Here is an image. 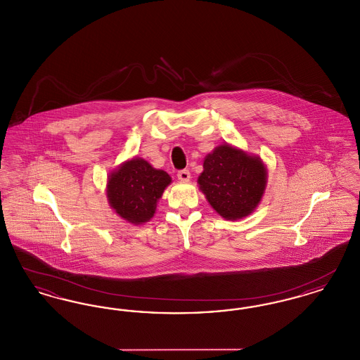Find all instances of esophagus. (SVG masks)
<instances>
[{"mask_svg":"<svg viewBox=\"0 0 360 360\" xmlns=\"http://www.w3.org/2000/svg\"><path fill=\"white\" fill-rule=\"evenodd\" d=\"M176 176H178L179 181L188 182V179H190V172L188 170H179L178 174H176Z\"/></svg>","mask_w":360,"mask_h":360,"instance_id":"esophagus-1","label":"esophagus"}]
</instances>
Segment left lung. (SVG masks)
Returning <instances> with one entry per match:
<instances>
[{"mask_svg":"<svg viewBox=\"0 0 360 360\" xmlns=\"http://www.w3.org/2000/svg\"><path fill=\"white\" fill-rule=\"evenodd\" d=\"M266 175V167L259 158L223 144L206 156L198 184L220 216L238 220L252 213L260 202Z\"/></svg>","mask_w":360,"mask_h":360,"instance_id":"left-lung-1","label":"left lung"}]
</instances>
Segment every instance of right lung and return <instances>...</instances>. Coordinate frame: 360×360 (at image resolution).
I'll use <instances>...</instances> for the list:
<instances>
[{
	"mask_svg": "<svg viewBox=\"0 0 360 360\" xmlns=\"http://www.w3.org/2000/svg\"><path fill=\"white\" fill-rule=\"evenodd\" d=\"M170 182L167 172L156 170L144 159L136 158L109 175L108 200L124 220L146 223L154 216L156 201Z\"/></svg>",
	"mask_w": 360,
	"mask_h": 360,
	"instance_id": "1",
	"label": "right lung"
}]
</instances>
